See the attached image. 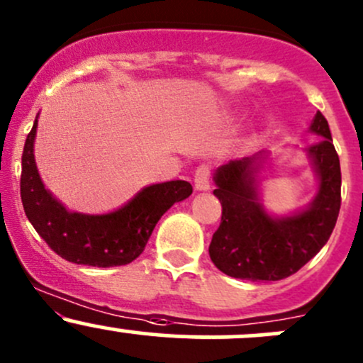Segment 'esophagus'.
I'll use <instances>...</instances> for the list:
<instances>
[{
  "mask_svg": "<svg viewBox=\"0 0 363 363\" xmlns=\"http://www.w3.org/2000/svg\"><path fill=\"white\" fill-rule=\"evenodd\" d=\"M194 189L196 191L211 189V169H208V165H200L194 172Z\"/></svg>",
  "mask_w": 363,
  "mask_h": 363,
  "instance_id": "esophagus-1",
  "label": "esophagus"
}]
</instances>
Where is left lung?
Here are the masks:
<instances>
[{"mask_svg": "<svg viewBox=\"0 0 363 363\" xmlns=\"http://www.w3.org/2000/svg\"><path fill=\"white\" fill-rule=\"evenodd\" d=\"M310 132L322 140L306 147L316 177V194L301 211L273 216L261 201V169L269 152L231 160L213 174V194L223 205L219 230L208 254L224 274L240 280L277 281L299 272L330 238L341 208V167L323 114Z\"/></svg>", "mask_w": 363, "mask_h": 363, "instance_id": "8db88e82", "label": "left lung"}]
</instances>
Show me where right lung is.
I'll return each mask as SVG.
<instances>
[{
    "label": "right lung",
    "instance_id": "obj_1",
    "mask_svg": "<svg viewBox=\"0 0 363 363\" xmlns=\"http://www.w3.org/2000/svg\"><path fill=\"white\" fill-rule=\"evenodd\" d=\"M36 130L38 116L22 152V205L38 235L55 254L74 264L111 268L132 262L143 254L163 213L193 193L188 181H167L146 186L113 212L67 211L40 177L34 160Z\"/></svg>",
    "mask_w": 363,
    "mask_h": 363
}]
</instances>
